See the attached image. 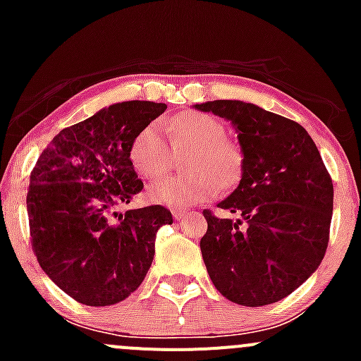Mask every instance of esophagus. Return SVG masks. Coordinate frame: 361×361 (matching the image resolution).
<instances>
[{
	"instance_id": "34e87169",
	"label": "esophagus",
	"mask_w": 361,
	"mask_h": 361,
	"mask_svg": "<svg viewBox=\"0 0 361 361\" xmlns=\"http://www.w3.org/2000/svg\"><path fill=\"white\" fill-rule=\"evenodd\" d=\"M187 214H188V209H181V207H176V209H173L174 220H183Z\"/></svg>"
}]
</instances>
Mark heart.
<instances>
[{"instance_id":"1","label":"heart","mask_w":361,"mask_h":361,"mask_svg":"<svg viewBox=\"0 0 361 361\" xmlns=\"http://www.w3.org/2000/svg\"><path fill=\"white\" fill-rule=\"evenodd\" d=\"M174 150H190L185 160L187 174L167 176L150 187L154 202L166 206H197L234 188L245 176L246 157L235 141L225 137L220 120L201 111H183L164 120ZM130 162L148 180L162 176L171 164V148L159 123H148L136 134L129 150Z\"/></svg>"}]
</instances>
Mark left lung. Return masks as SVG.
Masks as SVG:
<instances>
[{
  "label": "left lung",
  "mask_w": 361,
  "mask_h": 361,
  "mask_svg": "<svg viewBox=\"0 0 361 361\" xmlns=\"http://www.w3.org/2000/svg\"><path fill=\"white\" fill-rule=\"evenodd\" d=\"M231 120L246 157L245 176L220 209H204L201 251L207 274L231 302L250 307L290 295L325 257L334 183L314 141L300 123L243 101L195 104Z\"/></svg>",
  "instance_id": "obj_1"
}]
</instances>
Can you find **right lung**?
Returning <instances> with one entry per match:
<instances>
[{
	"instance_id": "obj_1",
	"label": "right lung",
	"mask_w": 361,
	"mask_h": 361,
	"mask_svg": "<svg viewBox=\"0 0 361 361\" xmlns=\"http://www.w3.org/2000/svg\"><path fill=\"white\" fill-rule=\"evenodd\" d=\"M166 104L126 101L61 130L31 171L27 190L32 253L63 292L85 305H111L143 283L167 207L129 209L143 190L130 143Z\"/></svg>"
}]
</instances>
